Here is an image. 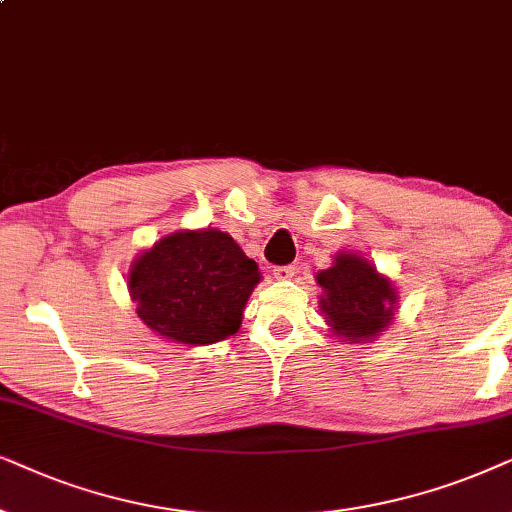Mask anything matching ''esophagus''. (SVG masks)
I'll return each mask as SVG.
<instances>
[{
    "instance_id": "1",
    "label": "esophagus",
    "mask_w": 512,
    "mask_h": 512,
    "mask_svg": "<svg viewBox=\"0 0 512 512\" xmlns=\"http://www.w3.org/2000/svg\"><path fill=\"white\" fill-rule=\"evenodd\" d=\"M295 274H297V267H292V264H288V267H276L274 269V276L278 278V281H290V278Z\"/></svg>"
}]
</instances>
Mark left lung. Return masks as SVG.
Wrapping results in <instances>:
<instances>
[{
    "label": "left lung",
    "mask_w": 512,
    "mask_h": 512,
    "mask_svg": "<svg viewBox=\"0 0 512 512\" xmlns=\"http://www.w3.org/2000/svg\"><path fill=\"white\" fill-rule=\"evenodd\" d=\"M318 297L332 337L346 344H370L391 327L400 295L393 281L358 252H337L332 267L318 271Z\"/></svg>",
    "instance_id": "obj_1"
}]
</instances>
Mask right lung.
Masks as SVG:
<instances>
[{"label":"right lung","mask_w":512,"mask_h":512,"mask_svg":"<svg viewBox=\"0 0 512 512\" xmlns=\"http://www.w3.org/2000/svg\"><path fill=\"white\" fill-rule=\"evenodd\" d=\"M262 281L227 231L177 229L142 250L128 269L135 313L154 335L208 346L236 335L245 304Z\"/></svg>","instance_id":"obj_1"}]
</instances>
